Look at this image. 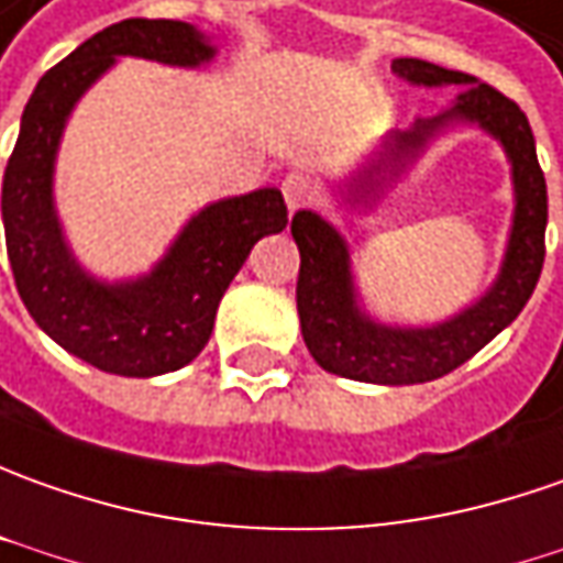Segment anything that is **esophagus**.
<instances>
[{"label":"esophagus","mask_w":563,"mask_h":563,"mask_svg":"<svg viewBox=\"0 0 563 563\" xmlns=\"http://www.w3.org/2000/svg\"><path fill=\"white\" fill-rule=\"evenodd\" d=\"M282 195H285L288 210H300V207H307V203L316 201V183L309 179V173L294 169V173H288V176L282 179Z\"/></svg>","instance_id":"1"}]
</instances>
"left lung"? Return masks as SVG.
<instances>
[{
	"label": "left lung",
	"mask_w": 563,
	"mask_h": 563,
	"mask_svg": "<svg viewBox=\"0 0 563 563\" xmlns=\"http://www.w3.org/2000/svg\"><path fill=\"white\" fill-rule=\"evenodd\" d=\"M394 70L415 86L465 89L443 114L418 120L412 130L390 132L378 157L350 179L346 201H375L380 188L394 183L406 164L418 157V151H424V145L449 123H477L481 130L496 135L511 161L515 179V225L499 278L474 307L433 328H390L365 316L356 303L350 251L338 229L312 210L294 213L290 235L300 247L297 312L312 360L341 378L396 387L443 378L518 319L537 288L545 260L549 195L530 120L511 98L501 96L489 82H477L471 74L446 70L421 58H396Z\"/></svg>",
	"instance_id": "obj_1"
}]
</instances>
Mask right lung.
<instances>
[{
	"label": "right lung",
	"instance_id": "1",
	"mask_svg": "<svg viewBox=\"0 0 563 563\" xmlns=\"http://www.w3.org/2000/svg\"><path fill=\"white\" fill-rule=\"evenodd\" d=\"M117 55L198 67L217 48L201 30L164 18L120 21L74 48L26 101L2 179V222L14 285L36 325L101 372L151 378L201 353L222 294L256 241L288 225V207L278 188L225 198L191 217L148 275L108 285L82 273L52 201L55 154L74 104Z\"/></svg>",
	"mask_w": 563,
	"mask_h": 563
}]
</instances>
